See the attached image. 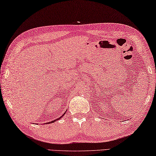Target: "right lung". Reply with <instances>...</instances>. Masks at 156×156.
I'll return each instance as SVG.
<instances>
[{
  "instance_id": "right-lung-1",
  "label": "right lung",
  "mask_w": 156,
  "mask_h": 156,
  "mask_svg": "<svg viewBox=\"0 0 156 156\" xmlns=\"http://www.w3.org/2000/svg\"><path fill=\"white\" fill-rule=\"evenodd\" d=\"M65 114H66V113H63V115L62 116H61L60 117H58V118H57V119H55V120H54V121H51V122H47V123H45V124H51V123H53V122H56L57 120H58V119H60L61 118V117H62L63 115H64Z\"/></svg>"
}]
</instances>
